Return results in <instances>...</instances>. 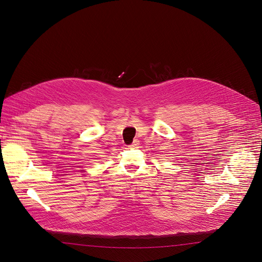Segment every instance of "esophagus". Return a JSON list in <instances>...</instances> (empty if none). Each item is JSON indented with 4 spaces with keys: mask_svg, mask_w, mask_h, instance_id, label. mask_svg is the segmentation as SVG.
Masks as SVG:
<instances>
[{
    "mask_svg": "<svg viewBox=\"0 0 262 262\" xmlns=\"http://www.w3.org/2000/svg\"><path fill=\"white\" fill-rule=\"evenodd\" d=\"M138 145H139V142L135 140L131 145H130V147H132V148H137L138 147Z\"/></svg>",
    "mask_w": 262,
    "mask_h": 262,
    "instance_id": "esophagus-1",
    "label": "esophagus"
}]
</instances>
